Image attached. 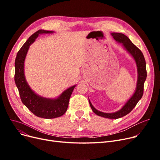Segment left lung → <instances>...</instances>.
<instances>
[{
  "instance_id": "1",
  "label": "left lung",
  "mask_w": 160,
  "mask_h": 160,
  "mask_svg": "<svg viewBox=\"0 0 160 160\" xmlns=\"http://www.w3.org/2000/svg\"><path fill=\"white\" fill-rule=\"evenodd\" d=\"M112 36L113 37L114 39L118 42V43H122L124 48L132 55L134 60L136 61L137 67H138V81L137 86L135 93H133L132 97L128 100L124 106L120 110L114 113H104L100 112L93 107L89 100L90 106L93 112L98 116H101L108 119H119L121 117L128 114L134 108L139 102V100L141 98L143 95L144 89V83L147 78V69H146V62L143 54H142L141 50L139 49L135 45L132 43L130 39L121 33H115L113 32L112 33Z\"/></svg>"
}]
</instances>
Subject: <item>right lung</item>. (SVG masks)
Returning a JSON list of instances; mask_svg holds the SVG:
<instances>
[{"instance_id":"right-lung-1","label":"right lung","mask_w":160,"mask_h":160,"mask_svg":"<svg viewBox=\"0 0 160 160\" xmlns=\"http://www.w3.org/2000/svg\"><path fill=\"white\" fill-rule=\"evenodd\" d=\"M52 31L39 30L26 41L17 54L15 61V82L19 90L22 102L28 110L44 119H54L63 115L69 106V99L76 85L64 91L57 98L50 99L40 97L33 92L25 79L24 63L30 45L35 41L40 33H52Z\"/></svg>"}]
</instances>
